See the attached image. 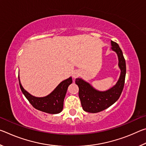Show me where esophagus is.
Returning a JSON list of instances; mask_svg holds the SVG:
<instances>
[{
  "label": "esophagus",
  "instance_id": "1",
  "mask_svg": "<svg viewBox=\"0 0 146 146\" xmlns=\"http://www.w3.org/2000/svg\"><path fill=\"white\" fill-rule=\"evenodd\" d=\"M79 75V73L78 71H74V72L72 73V76L74 78H77Z\"/></svg>",
  "mask_w": 146,
  "mask_h": 146
}]
</instances>
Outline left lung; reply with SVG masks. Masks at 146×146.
<instances>
[{"mask_svg": "<svg viewBox=\"0 0 146 146\" xmlns=\"http://www.w3.org/2000/svg\"><path fill=\"white\" fill-rule=\"evenodd\" d=\"M111 49L117 53L118 66L121 73L116 85L106 91H99L93 88L90 84L82 78H76L75 84L78 86V96L84 111L95 113L106 110L113 105L122 92L125 83L126 66L122 51L117 43L111 41Z\"/></svg>", "mask_w": 146, "mask_h": 146, "instance_id": "1", "label": "left lung"}]
</instances>
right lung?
Returning a JSON list of instances; mask_svg holds the SVG:
<instances>
[{
	"instance_id": "obj_1",
	"label": "right lung",
	"mask_w": 146,
	"mask_h": 146,
	"mask_svg": "<svg viewBox=\"0 0 146 146\" xmlns=\"http://www.w3.org/2000/svg\"><path fill=\"white\" fill-rule=\"evenodd\" d=\"M19 81L22 92L33 108L47 113L57 114L63 110L64 98L68 86L72 83V78L70 77L63 80L49 95L44 97H35L32 96L22 86L19 76Z\"/></svg>"
}]
</instances>
